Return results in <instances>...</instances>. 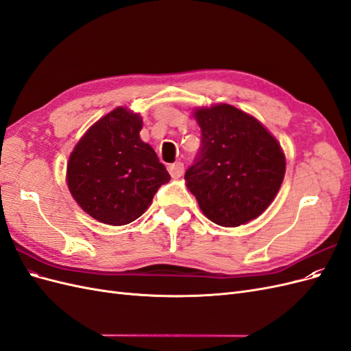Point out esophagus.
<instances>
[{
	"label": "esophagus",
	"mask_w": 351,
	"mask_h": 351,
	"mask_svg": "<svg viewBox=\"0 0 351 351\" xmlns=\"http://www.w3.org/2000/svg\"><path fill=\"white\" fill-rule=\"evenodd\" d=\"M168 171L171 174L173 178H180L183 176L184 171V165L183 162H174V164H169L168 165Z\"/></svg>",
	"instance_id": "34e87169"
}]
</instances>
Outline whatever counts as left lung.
I'll return each instance as SVG.
<instances>
[{
    "mask_svg": "<svg viewBox=\"0 0 351 351\" xmlns=\"http://www.w3.org/2000/svg\"><path fill=\"white\" fill-rule=\"evenodd\" d=\"M195 119L202 146L184 180L199 208L222 227L258 218L284 180L280 143L254 117L228 104L199 108Z\"/></svg>",
    "mask_w": 351,
    "mask_h": 351,
    "instance_id": "obj_1",
    "label": "left lung"
}]
</instances>
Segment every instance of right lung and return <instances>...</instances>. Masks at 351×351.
<instances>
[{
    "label": "right lung",
    "mask_w": 351,
    "mask_h": 351,
    "mask_svg": "<svg viewBox=\"0 0 351 351\" xmlns=\"http://www.w3.org/2000/svg\"><path fill=\"white\" fill-rule=\"evenodd\" d=\"M142 123L139 114L115 108L84 133L69 158L71 196L104 224L137 219L171 180L151 145L141 139Z\"/></svg>",
    "instance_id": "add662e5"
}]
</instances>
